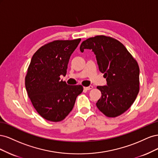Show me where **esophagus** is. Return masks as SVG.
I'll list each match as a JSON object with an SVG mask.
<instances>
[{
  "label": "esophagus",
  "mask_w": 158,
  "mask_h": 158,
  "mask_svg": "<svg viewBox=\"0 0 158 158\" xmlns=\"http://www.w3.org/2000/svg\"><path fill=\"white\" fill-rule=\"evenodd\" d=\"M92 88H93L92 85H89V86H88V87H84V89L85 90H89V89H92Z\"/></svg>",
  "instance_id": "obj_1"
}]
</instances>
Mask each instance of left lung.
<instances>
[{
	"label": "left lung",
	"instance_id": "left-lung-1",
	"mask_svg": "<svg viewBox=\"0 0 158 158\" xmlns=\"http://www.w3.org/2000/svg\"><path fill=\"white\" fill-rule=\"evenodd\" d=\"M80 49L94 52L99 70L106 78L107 85L97 87L102 92L97 107L108 117L121 115L130 108L139 92L140 69L136 60L120 41L104 35L84 41Z\"/></svg>",
	"mask_w": 158,
	"mask_h": 158
}]
</instances>
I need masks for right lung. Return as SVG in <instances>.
Listing matches in <instances>:
<instances>
[{"label": "right lung", "instance_id": "obj_1", "mask_svg": "<svg viewBox=\"0 0 158 158\" xmlns=\"http://www.w3.org/2000/svg\"><path fill=\"white\" fill-rule=\"evenodd\" d=\"M80 41H54L40 47L32 56L26 89L33 107L47 121L63 120L82 92L81 85H69L60 78L66 75L70 57Z\"/></svg>", "mask_w": 158, "mask_h": 158}]
</instances>
